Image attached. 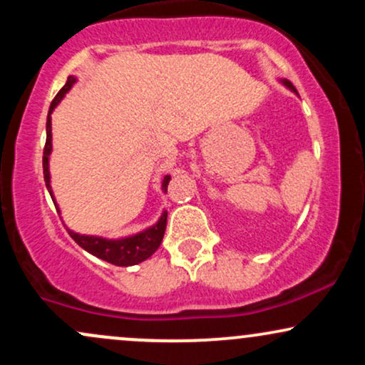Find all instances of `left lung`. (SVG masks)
Here are the masks:
<instances>
[{
	"label": "left lung",
	"instance_id": "obj_1",
	"mask_svg": "<svg viewBox=\"0 0 365 365\" xmlns=\"http://www.w3.org/2000/svg\"><path fill=\"white\" fill-rule=\"evenodd\" d=\"M279 82H282L284 87H288V89H290L292 92H297V91H295V87H293V86H292V82H288V81H287V78H283V81H279Z\"/></svg>",
	"mask_w": 365,
	"mask_h": 365
}]
</instances>
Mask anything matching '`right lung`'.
I'll return each mask as SVG.
<instances>
[{"label":"right lung","instance_id":"1","mask_svg":"<svg viewBox=\"0 0 365 365\" xmlns=\"http://www.w3.org/2000/svg\"><path fill=\"white\" fill-rule=\"evenodd\" d=\"M77 82V78L73 75H70L68 81L65 86L61 87V91L58 92L56 98L53 99L51 106H49L48 120H46V145H44V154H43V170H44V182L46 188H48L49 195H51L54 207H56L58 215H60V207H58L56 199H54L53 188H51V173H49V158H51L53 150V135H51V113L54 108L61 103V99L65 98V94L73 87V83ZM171 177L165 175L161 180V190H168V183ZM166 220H168V212L163 211V215L159 216V220L149 228L142 230L139 233H133V235L121 237V238H104V237H96V235H81V233H75L73 230H68L70 237L82 247L83 250L96 255V257L103 259V261L115 264V266H135L145 259H149L161 245L163 237H165L166 230Z\"/></svg>","mask_w":365,"mask_h":365}]
</instances>
